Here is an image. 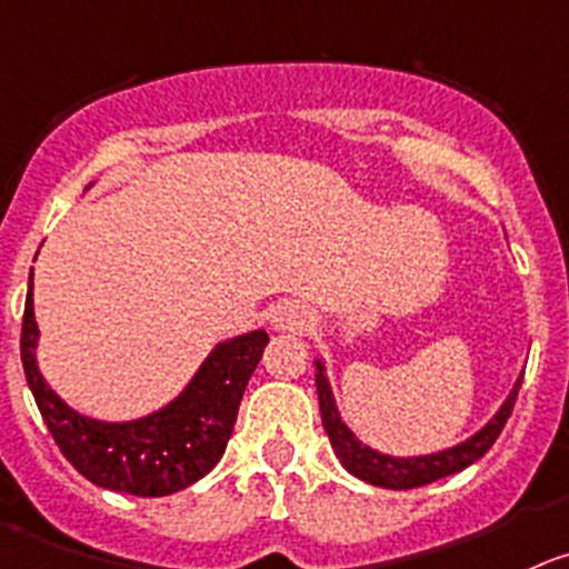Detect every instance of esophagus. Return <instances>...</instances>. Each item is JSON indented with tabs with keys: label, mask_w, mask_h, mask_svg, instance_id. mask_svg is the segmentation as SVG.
Instances as JSON below:
<instances>
[{
	"label": "esophagus",
	"mask_w": 569,
	"mask_h": 569,
	"mask_svg": "<svg viewBox=\"0 0 569 569\" xmlns=\"http://www.w3.org/2000/svg\"><path fill=\"white\" fill-rule=\"evenodd\" d=\"M311 326H315V315H311L309 306H302V302L297 300L283 302V306L274 311V328H278V331L302 333L309 331Z\"/></svg>",
	"instance_id": "esophagus-1"
}]
</instances>
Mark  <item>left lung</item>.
<instances>
[{
	"label": "left lung",
	"mask_w": 569,
	"mask_h": 569,
	"mask_svg": "<svg viewBox=\"0 0 569 569\" xmlns=\"http://www.w3.org/2000/svg\"><path fill=\"white\" fill-rule=\"evenodd\" d=\"M522 387V379L513 385L511 396H508L506 405L500 407V412L475 435L466 443L452 446L446 452L427 455V458H390V455H379L373 449L362 443V440L353 438L348 427L339 421L337 405H333L331 387H328L326 370L322 365H317V396H320V412H322V427H326L328 438H331L333 452L342 460L345 469L350 471L359 480L370 482V486L381 488H396V491H407V488L429 486V482L440 480V477L458 475L466 466H471L475 460H480L482 455L493 446V440L500 438L502 427L511 418L513 405H517V392Z\"/></svg>",
	"instance_id": "8db88e82"
}]
</instances>
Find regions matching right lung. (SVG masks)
I'll return each mask as SVG.
<instances>
[{
    "mask_svg": "<svg viewBox=\"0 0 569 569\" xmlns=\"http://www.w3.org/2000/svg\"><path fill=\"white\" fill-rule=\"evenodd\" d=\"M33 274L21 317V365L41 418L63 458L89 482L134 497L182 491L219 463L227 449L249 376L269 337L243 333L212 350L188 390L153 416L131 423H103L78 416L44 385L36 368L39 326L33 317Z\"/></svg>",
    "mask_w": 569,
    "mask_h": 569,
    "instance_id": "1",
    "label": "right lung"
}]
</instances>
